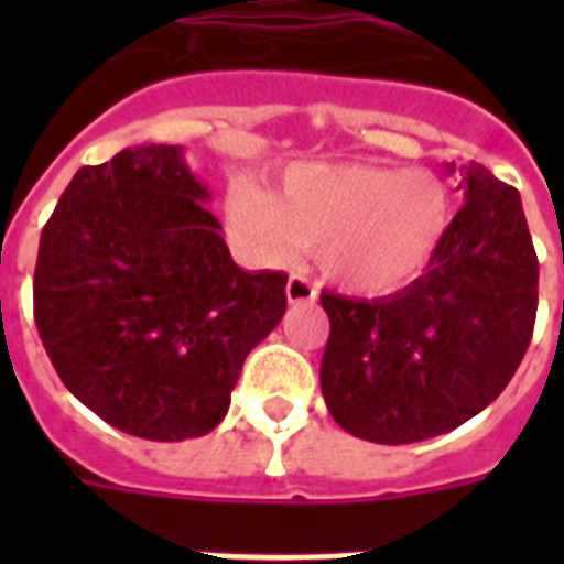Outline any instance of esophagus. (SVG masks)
<instances>
[{"mask_svg": "<svg viewBox=\"0 0 564 564\" xmlns=\"http://www.w3.org/2000/svg\"><path fill=\"white\" fill-rule=\"evenodd\" d=\"M316 295L318 290L304 274H292L290 281H286V301L290 304H310V301H316Z\"/></svg>", "mask_w": 564, "mask_h": 564, "instance_id": "esophagus-1", "label": "esophagus"}]
</instances>
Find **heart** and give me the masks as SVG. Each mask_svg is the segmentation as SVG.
<instances>
[{
	"instance_id": "1",
	"label": "heart",
	"mask_w": 564,
	"mask_h": 564,
	"mask_svg": "<svg viewBox=\"0 0 564 564\" xmlns=\"http://www.w3.org/2000/svg\"><path fill=\"white\" fill-rule=\"evenodd\" d=\"M230 216L263 257L316 248L327 281L380 295L415 281L454 221V198L438 175L366 163H301L281 193L239 184Z\"/></svg>"
}]
</instances>
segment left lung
Segmentation results:
<instances>
[{
	"instance_id": "left-lung-1",
	"label": "left lung",
	"mask_w": 564,
	"mask_h": 564,
	"mask_svg": "<svg viewBox=\"0 0 564 564\" xmlns=\"http://www.w3.org/2000/svg\"><path fill=\"white\" fill-rule=\"evenodd\" d=\"M459 172L465 204L427 272L383 299L322 292V394L336 424L366 442L410 445L474 419L533 336L539 260L521 195L480 163Z\"/></svg>"
}]
</instances>
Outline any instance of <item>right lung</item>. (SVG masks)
<instances>
[{
	"instance_id": "add662e5",
	"label": "right lung",
	"mask_w": 564,
	"mask_h": 564,
	"mask_svg": "<svg viewBox=\"0 0 564 564\" xmlns=\"http://www.w3.org/2000/svg\"><path fill=\"white\" fill-rule=\"evenodd\" d=\"M184 145L82 166L40 234L34 322L57 377L110 427L210 433L248 351L286 313V274L234 263Z\"/></svg>"
}]
</instances>
